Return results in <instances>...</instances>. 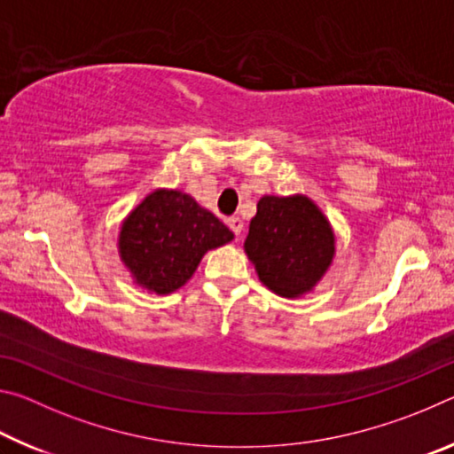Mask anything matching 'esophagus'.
Here are the masks:
<instances>
[{"label": "esophagus", "instance_id": "1", "mask_svg": "<svg viewBox=\"0 0 454 454\" xmlns=\"http://www.w3.org/2000/svg\"><path fill=\"white\" fill-rule=\"evenodd\" d=\"M228 222V226H230V230H232V232L240 238V234H242V230H244V222L238 218V216H232V218H228L226 220Z\"/></svg>", "mask_w": 454, "mask_h": 454}]
</instances>
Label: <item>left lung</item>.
<instances>
[{
    "label": "left lung",
    "mask_w": 454,
    "mask_h": 454,
    "mask_svg": "<svg viewBox=\"0 0 454 454\" xmlns=\"http://www.w3.org/2000/svg\"><path fill=\"white\" fill-rule=\"evenodd\" d=\"M244 250L258 278L278 296L312 290L334 256V234L325 214L306 196H264L250 222Z\"/></svg>",
    "instance_id": "left-lung-1"
}]
</instances>
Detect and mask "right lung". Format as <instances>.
Returning a JSON list of instances; mask_svg holds the SVG:
<instances>
[{
  "instance_id": "obj_1",
  "label": "right lung",
  "mask_w": 454,
  "mask_h": 454,
  "mask_svg": "<svg viewBox=\"0 0 454 454\" xmlns=\"http://www.w3.org/2000/svg\"><path fill=\"white\" fill-rule=\"evenodd\" d=\"M232 238L192 196L156 190L121 224L120 256L140 286L168 294L190 280L206 252Z\"/></svg>"
}]
</instances>
